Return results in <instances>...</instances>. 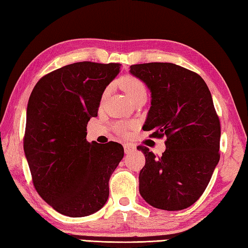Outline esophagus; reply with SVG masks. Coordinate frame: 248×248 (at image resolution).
<instances>
[{
    "label": "esophagus",
    "instance_id": "esophagus-1",
    "mask_svg": "<svg viewBox=\"0 0 248 248\" xmlns=\"http://www.w3.org/2000/svg\"><path fill=\"white\" fill-rule=\"evenodd\" d=\"M124 153L125 154L132 153L133 150H135V147L133 146V145H131V144H124Z\"/></svg>",
    "mask_w": 248,
    "mask_h": 248
}]
</instances>
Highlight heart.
<instances>
[{"label": "heart", "instance_id": "b5f03b06", "mask_svg": "<svg viewBox=\"0 0 248 248\" xmlns=\"http://www.w3.org/2000/svg\"><path fill=\"white\" fill-rule=\"evenodd\" d=\"M118 85L120 86V88L127 93V95L132 102L135 99H138L140 95H147L146 86H145V84L142 80L135 76L127 75V76L121 77L118 81ZM108 94V89H105V91L103 92V99ZM130 127L131 124H119L117 125V129L120 133L125 134L127 133V130L130 129Z\"/></svg>", "mask_w": 248, "mask_h": 248}]
</instances>
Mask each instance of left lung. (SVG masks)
I'll use <instances>...</instances> for the list:
<instances>
[{
  "label": "left lung",
  "instance_id": "left-lung-1",
  "mask_svg": "<svg viewBox=\"0 0 248 248\" xmlns=\"http://www.w3.org/2000/svg\"><path fill=\"white\" fill-rule=\"evenodd\" d=\"M130 73L152 92L143 125L150 137H166V152L156 157L145 146L140 193L156 208L181 211L199 200L219 162L220 123L205 81L173 63L130 66Z\"/></svg>",
  "mask_w": 248,
  "mask_h": 248
}]
</instances>
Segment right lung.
Masks as SVG:
<instances>
[{
  "mask_svg": "<svg viewBox=\"0 0 248 248\" xmlns=\"http://www.w3.org/2000/svg\"><path fill=\"white\" fill-rule=\"evenodd\" d=\"M120 65L84 61L60 67L43 76L29 99L23 149L33 185L62 215H91L108 199L124 147L89 143L87 124L98 116L102 94Z\"/></svg>",
  "mask_w": 248,
  "mask_h": 248,
  "instance_id": "1",
  "label": "right lung"
}]
</instances>
